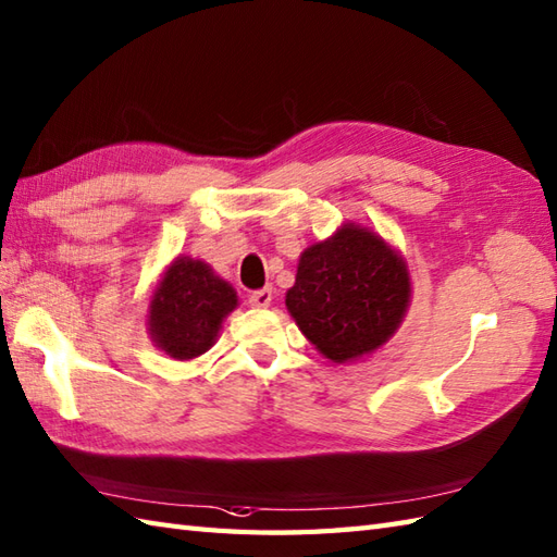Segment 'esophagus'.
Returning a JSON list of instances; mask_svg holds the SVG:
<instances>
[{"instance_id": "1", "label": "esophagus", "mask_w": 557, "mask_h": 557, "mask_svg": "<svg viewBox=\"0 0 557 557\" xmlns=\"http://www.w3.org/2000/svg\"><path fill=\"white\" fill-rule=\"evenodd\" d=\"M270 301H273V289L265 287V289H258L253 294H249V304L253 308H268Z\"/></svg>"}]
</instances>
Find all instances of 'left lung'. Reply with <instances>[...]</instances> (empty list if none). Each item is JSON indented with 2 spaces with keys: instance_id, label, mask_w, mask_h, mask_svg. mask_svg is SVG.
I'll return each mask as SVG.
<instances>
[{
  "instance_id": "obj_1",
  "label": "left lung",
  "mask_w": 557,
  "mask_h": 557,
  "mask_svg": "<svg viewBox=\"0 0 557 557\" xmlns=\"http://www.w3.org/2000/svg\"><path fill=\"white\" fill-rule=\"evenodd\" d=\"M284 304L322 356L348 363L398 330L410 304L408 265L372 230L346 223L301 253Z\"/></svg>"
}]
</instances>
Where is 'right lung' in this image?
<instances>
[{"label": "right lung", "mask_w": 557, "mask_h": 557, "mask_svg": "<svg viewBox=\"0 0 557 557\" xmlns=\"http://www.w3.org/2000/svg\"><path fill=\"white\" fill-rule=\"evenodd\" d=\"M237 308V292L203 261L177 256L149 301V334L165 356L191 360L215 344L223 320Z\"/></svg>", "instance_id": "add662e5"}]
</instances>
